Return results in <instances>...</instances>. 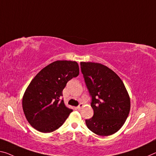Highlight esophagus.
I'll list each match as a JSON object with an SVG mask.
<instances>
[{
	"mask_svg": "<svg viewBox=\"0 0 156 156\" xmlns=\"http://www.w3.org/2000/svg\"><path fill=\"white\" fill-rule=\"evenodd\" d=\"M83 103H80V104H79V105L78 106V107H77V109H78V110H80L81 108H83Z\"/></svg>",
	"mask_w": 156,
	"mask_h": 156,
	"instance_id": "obj_1",
	"label": "esophagus"
}]
</instances>
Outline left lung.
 I'll use <instances>...</instances> for the list:
<instances>
[{
    "label": "left lung",
    "instance_id": "obj_1",
    "mask_svg": "<svg viewBox=\"0 0 156 156\" xmlns=\"http://www.w3.org/2000/svg\"><path fill=\"white\" fill-rule=\"evenodd\" d=\"M80 67L94 110L93 117L85 120L87 128L101 136L117 133L124 124L130 109V96L123 81L102 64L81 62Z\"/></svg>",
    "mask_w": 156,
    "mask_h": 156
}]
</instances>
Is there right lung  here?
Returning a JSON list of instances; mask_svg holds the SVG:
<instances>
[{"instance_id":"obj_1","label":"right lung","mask_w":156,"mask_h":156,"mask_svg":"<svg viewBox=\"0 0 156 156\" xmlns=\"http://www.w3.org/2000/svg\"><path fill=\"white\" fill-rule=\"evenodd\" d=\"M79 75L75 61L58 60L47 65L34 76L22 99L24 115L38 131H55L72 112L60 100L69 80Z\"/></svg>"}]
</instances>
